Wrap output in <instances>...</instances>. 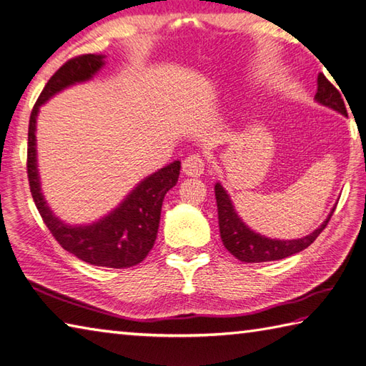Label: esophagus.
I'll list each match as a JSON object with an SVG mask.
<instances>
[{
  "instance_id": "1",
  "label": "esophagus",
  "mask_w": 366,
  "mask_h": 366,
  "mask_svg": "<svg viewBox=\"0 0 366 366\" xmlns=\"http://www.w3.org/2000/svg\"><path fill=\"white\" fill-rule=\"evenodd\" d=\"M204 167H206V162L199 154H192L189 157H185V160L182 162L184 174L192 176V177H199L203 174Z\"/></svg>"
}]
</instances>
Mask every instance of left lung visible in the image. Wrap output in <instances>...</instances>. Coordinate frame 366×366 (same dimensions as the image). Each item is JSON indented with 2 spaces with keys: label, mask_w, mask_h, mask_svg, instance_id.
<instances>
[{
  "label": "left lung",
  "mask_w": 366,
  "mask_h": 366,
  "mask_svg": "<svg viewBox=\"0 0 366 366\" xmlns=\"http://www.w3.org/2000/svg\"><path fill=\"white\" fill-rule=\"evenodd\" d=\"M315 99L320 104L333 108V110L341 114H347L345 99L341 97L340 91L325 79L324 74L317 75V91ZM215 198L217 209H219V227L222 242L232 256H236V258L242 262L277 261L305 250L307 247L315 242L316 237L324 231V228L327 227L330 217L335 212V207H333L330 215L327 217V220L310 236L295 240H275L256 234L254 231H252L239 219L228 193L223 190L219 182L215 184Z\"/></svg>",
  "instance_id": "obj_1"
}]
</instances>
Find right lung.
Returning a JSON list of instances; mask_svg holds the SVG:
<instances>
[{
	"label": "right lung",
	"instance_id": "1",
	"mask_svg": "<svg viewBox=\"0 0 366 366\" xmlns=\"http://www.w3.org/2000/svg\"><path fill=\"white\" fill-rule=\"evenodd\" d=\"M102 66V54H80L66 61L46 81L29 116L26 171L37 211L64 250L92 266L126 269L137 266L152 250L159 231L163 198L177 182L181 162L176 160L157 173L147 176L118 209L88 227H67L51 214L41 193L36 165V118L39 107L61 89L89 80Z\"/></svg>",
	"mask_w": 366,
	"mask_h": 366
}]
</instances>
